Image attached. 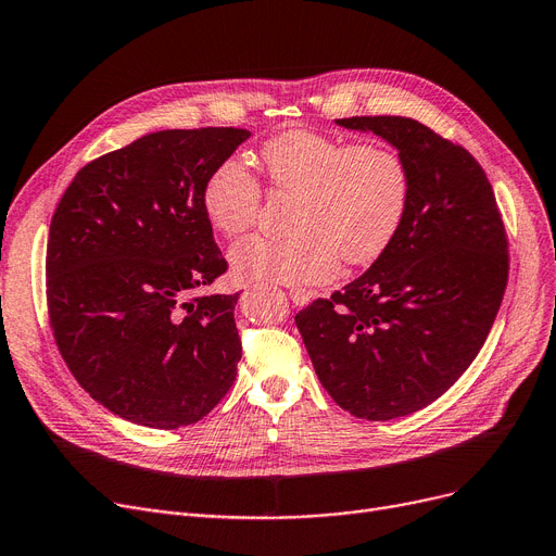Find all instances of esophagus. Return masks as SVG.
Returning <instances> with one entry per match:
<instances>
[{
  "label": "esophagus",
  "mask_w": 556,
  "mask_h": 556,
  "mask_svg": "<svg viewBox=\"0 0 556 556\" xmlns=\"http://www.w3.org/2000/svg\"><path fill=\"white\" fill-rule=\"evenodd\" d=\"M288 298H291V302H293L295 306L308 304V293L302 291V288H291V291H288Z\"/></svg>",
  "instance_id": "esophagus-1"
}]
</instances>
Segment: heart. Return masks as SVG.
<instances>
[{
    "label": "heart",
    "instance_id": "heart-1",
    "mask_svg": "<svg viewBox=\"0 0 556 556\" xmlns=\"http://www.w3.org/2000/svg\"><path fill=\"white\" fill-rule=\"evenodd\" d=\"M277 192H295L291 236H250L233 245L231 270L243 281L306 286L329 281L338 261L364 265L395 238L408 206L404 159L381 142L352 144L308 129L283 131L261 150ZM261 208V186L227 159L202 188V211L223 236L245 233Z\"/></svg>",
    "mask_w": 556,
    "mask_h": 556
}]
</instances>
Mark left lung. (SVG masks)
<instances>
[{"mask_svg": "<svg viewBox=\"0 0 556 556\" xmlns=\"http://www.w3.org/2000/svg\"><path fill=\"white\" fill-rule=\"evenodd\" d=\"M338 127L391 142L408 170L404 220L370 268L295 316L325 391L356 418L420 412L484 345L509 277V243L486 173L454 144L400 115Z\"/></svg>", "mask_w": 556, "mask_h": 556, "instance_id": "left-lung-1", "label": "left lung"}]
</instances>
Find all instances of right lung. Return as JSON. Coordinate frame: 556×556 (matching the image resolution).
Segmentation results:
<instances>
[{"label":"right lung","instance_id":"add662e5","mask_svg":"<svg viewBox=\"0 0 556 556\" xmlns=\"http://www.w3.org/2000/svg\"><path fill=\"white\" fill-rule=\"evenodd\" d=\"M250 136L148 134L84 165L56 206L45 270L59 352L81 389L129 422H198L236 379L238 295H198L227 270L202 188Z\"/></svg>","mask_w":556,"mask_h":556}]
</instances>
